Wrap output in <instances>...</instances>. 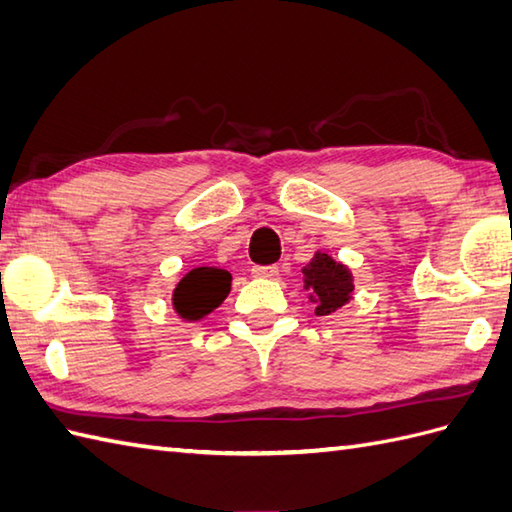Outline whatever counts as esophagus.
<instances>
[{"label":"esophagus","mask_w":512,"mask_h":512,"mask_svg":"<svg viewBox=\"0 0 512 512\" xmlns=\"http://www.w3.org/2000/svg\"><path fill=\"white\" fill-rule=\"evenodd\" d=\"M252 276H254V278L273 280V278H278V267H276V265H267V267L256 265V267H252Z\"/></svg>","instance_id":"34e87169"}]
</instances>
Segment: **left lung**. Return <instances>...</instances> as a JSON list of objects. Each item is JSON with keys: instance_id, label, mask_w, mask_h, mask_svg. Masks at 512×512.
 Wrapping results in <instances>:
<instances>
[{"instance_id": "8db88e82", "label": "left lung", "mask_w": 512, "mask_h": 512, "mask_svg": "<svg viewBox=\"0 0 512 512\" xmlns=\"http://www.w3.org/2000/svg\"><path fill=\"white\" fill-rule=\"evenodd\" d=\"M302 273L304 291H308V299L315 304V315H330L352 299V271L326 252H317Z\"/></svg>"}]
</instances>
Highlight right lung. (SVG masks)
Wrapping results in <instances>:
<instances>
[{
  "label": "right lung",
  "instance_id": "1",
  "mask_svg": "<svg viewBox=\"0 0 512 512\" xmlns=\"http://www.w3.org/2000/svg\"><path fill=\"white\" fill-rule=\"evenodd\" d=\"M230 284L232 276L226 269L195 267L186 273L173 291V308L186 321L204 319L228 297Z\"/></svg>",
  "mask_w": 512,
  "mask_h": 512
}]
</instances>
